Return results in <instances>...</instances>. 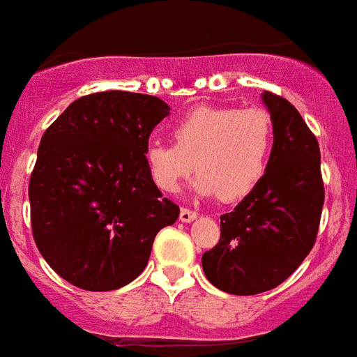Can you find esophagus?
<instances>
[{"instance_id":"esophagus-1","label":"esophagus","mask_w":357,"mask_h":357,"mask_svg":"<svg viewBox=\"0 0 357 357\" xmlns=\"http://www.w3.org/2000/svg\"><path fill=\"white\" fill-rule=\"evenodd\" d=\"M195 218H197L195 210H190V208H182L181 210V221H184V223H190V221H193Z\"/></svg>"}]
</instances>
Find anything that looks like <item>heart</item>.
<instances>
[{
  "instance_id": "heart-1",
  "label": "heart",
  "mask_w": 357,
  "mask_h": 357,
  "mask_svg": "<svg viewBox=\"0 0 357 357\" xmlns=\"http://www.w3.org/2000/svg\"><path fill=\"white\" fill-rule=\"evenodd\" d=\"M173 142H151L145 160L160 190H178L195 167V190L223 201L241 199L265 175L275 144V123L265 108L199 107L173 127Z\"/></svg>"
}]
</instances>
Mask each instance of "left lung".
<instances>
[{"label": "left lung", "instance_id": "left-lung-1", "mask_svg": "<svg viewBox=\"0 0 357 357\" xmlns=\"http://www.w3.org/2000/svg\"><path fill=\"white\" fill-rule=\"evenodd\" d=\"M275 144L261 181L232 212L221 215V238L202 255L213 286L258 295L280 286L315 245L324 204L321 149L295 107L264 93Z\"/></svg>", "mask_w": 357, "mask_h": 357}]
</instances>
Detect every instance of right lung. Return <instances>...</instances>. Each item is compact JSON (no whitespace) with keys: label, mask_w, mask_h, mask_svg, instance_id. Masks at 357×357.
I'll return each mask as SVG.
<instances>
[{"label":"right lung","mask_w":357,"mask_h":357,"mask_svg":"<svg viewBox=\"0 0 357 357\" xmlns=\"http://www.w3.org/2000/svg\"><path fill=\"white\" fill-rule=\"evenodd\" d=\"M167 114L155 96L108 90L79 98L45 129L29 181L31 227L40 255L73 286H127L178 218L145 160Z\"/></svg>","instance_id":"add662e5"}]
</instances>
